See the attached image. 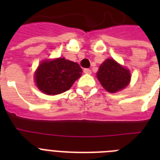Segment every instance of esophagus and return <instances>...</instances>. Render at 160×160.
Returning a JSON list of instances; mask_svg holds the SVG:
<instances>
[{
	"label": "esophagus",
	"mask_w": 160,
	"mask_h": 160,
	"mask_svg": "<svg viewBox=\"0 0 160 160\" xmlns=\"http://www.w3.org/2000/svg\"><path fill=\"white\" fill-rule=\"evenodd\" d=\"M84 73H85V74H91V70L90 69H84Z\"/></svg>",
	"instance_id": "esophagus-1"
}]
</instances>
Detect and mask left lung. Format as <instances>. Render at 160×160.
<instances>
[{
	"mask_svg": "<svg viewBox=\"0 0 160 160\" xmlns=\"http://www.w3.org/2000/svg\"><path fill=\"white\" fill-rule=\"evenodd\" d=\"M97 78L108 92L114 93L128 85L130 80V73L114 60L107 59L100 66Z\"/></svg>",
	"mask_w": 160,
	"mask_h": 160,
	"instance_id": "1",
	"label": "left lung"
}]
</instances>
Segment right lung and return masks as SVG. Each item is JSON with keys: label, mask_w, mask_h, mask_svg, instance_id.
<instances>
[{"label": "right lung", "mask_w": 160, "mask_h": 160, "mask_svg": "<svg viewBox=\"0 0 160 160\" xmlns=\"http://www.w3.org/2000/svg\"><path fill=\"white\" fill-rule=\"evenodd\" d=\"M82 69L77 63L58 58L39 65L35 79L37 87L46 95H58L70 89L80 77Z\"/></svg>", "instance_id": "1"}]
</instances>
